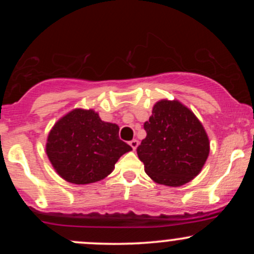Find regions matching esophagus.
I'll list each match as a JSON object with an SVG mask.
<instances>
[{
	"instance_id": "esophagus-1",
	"label": "esophagus",
	"mask_w": 254,
	"mask_h": 254,
	"mask_svg": "<svg viewBox=\"0 0 254 254\" xmlns=\"http://www.w3.org/2000/svg\"><path fill=\"white\" fill-rule=\"evenodd\" d=\"M129 144L131 145V148H132V149L135 150L136 148L138 147V141H137V139H132V141L129 142Z\"/></svg>"
}]
</instances>
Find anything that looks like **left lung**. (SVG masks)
I'll use <instances>...</instances> for the list:
<instances>
[{"label":"left lung","instance_id":"left-lung-1","mask_svg":"<svg viewBox=\"0 0 254 254\" xmlns=\"http://www.w3.org/2000/svg\"><path fill=\"white\" fill-rule=\"evenodd\" d=\"M144 123L147 132L137 147L145 173L166 186H182L202 171L210 143L202 123L178 100H160Z\"/></svg>","mask_w":254,"mask_h":254}]
</instances>
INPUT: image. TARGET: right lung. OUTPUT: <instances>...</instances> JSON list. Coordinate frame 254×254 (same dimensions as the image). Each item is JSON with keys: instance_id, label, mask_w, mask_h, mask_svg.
I'll list each match as a JSON object with an SVG mask.
<instances>
[{"instance_id": "obj_1", "label": "right lung", "mask_w": 254, "mask_h": 254, "mask_svg": "<svg viewBox=\"0 0 254 254\" xmlns=\"http://www.w3.org/2000/svg\"><path fill=\"white\" fill-rule=\"evenodd\" d=\"M117 124L101 121L93 110L75 109L54 125L46 154L66 182L90 184L106 178L123 154L132 150L119 139Z\"/></svg>"}]
</instances>
